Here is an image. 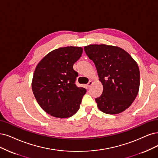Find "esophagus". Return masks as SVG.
Here are the masks:
<instances>
[{"mask_svg": "<svg viewBox=\"0 0 158 158\" xmlns=\"http://www.w3.org/2000/svg\"><path fill=\"white\" fill-rule=\"evenodd\" d=\"M92 84H93V82H92V81H89V82L88 83V84L86 85V86H88L89 88V87H90V86H92Z\"/></svg>", "mask_w": 158, "mask_h": 158, "instance_id": "esophagus-1", "label": "esophagus"}]
</instances>
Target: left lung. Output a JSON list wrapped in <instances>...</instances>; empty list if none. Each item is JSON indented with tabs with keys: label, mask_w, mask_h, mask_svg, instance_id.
I'll use <instances>...</instances> for the list:
<instances>
[{
	"label": "left lung",
	"mask_w": 158,
	"mask_h": 158,
	"mask_svg": "<svg viewBox=\"0 0 158 158\" xmlns=\"http://www.w3.org/2000/svg\"><path fill=\"white\" fill-rule=\"evenodd\" d=\"M84 49L94 62L103 85L102 95L95 100L98 107L106 114L124 111L139 92L140 72L137 63L127 52L117 46L91 44Z\"/></svg>",
	"instance_id": "8db88e82"
}]
</instances>
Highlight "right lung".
<instances>
[{"mask_svg":"<svg viewBox=\"0 0 158 158\" xmlns=\"http://www.w3.org/2000/svg\"><path fill=\"white\" fill-rule=\"evenodd\" d=\"M82 53L81 47L60 48L45 55L35 69L33 94L40 106L54 117L69 118L79 109L86 90L75 85L78 73L73 66Z\"/></svg>","mask_w":158,"mask_h":158,"instance_id":"obj_1","label":"right lung"}]
</instances>
